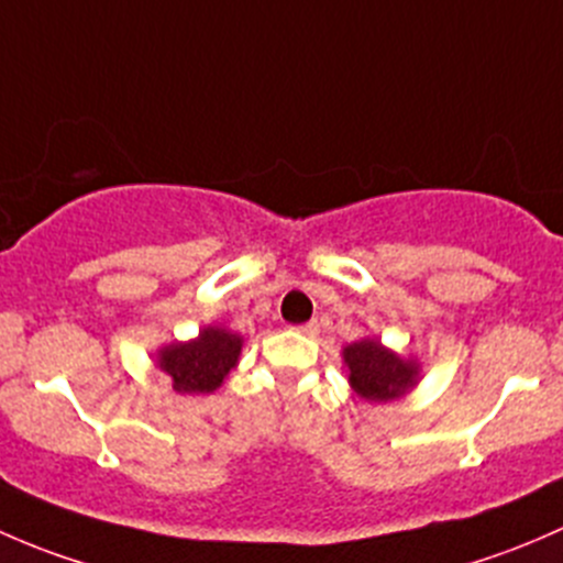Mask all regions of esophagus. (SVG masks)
Listing matches in <instances>:
<instances>
[{
	"mask_svg": "<svg viewBox=\"0 0 563 563\" xmlns=\"http://www.w3.org/2000/svg\"><path fill=\"white\" fill-rule=\"evenodd\" d=\"M298 333H303V335H317L320 333V324H317V320H311V322H303V324H298Z\"/></svg>",
	"mask_w": 563,
	"mask_h": 563,
	"instance_id": "esophagus-1",
	"label": "esophagus"
}]
</instances>
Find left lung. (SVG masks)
<instances>
[{
	"mask_svg": "<svg viewBox=\"0 0 563 563\" xmlns=\"http://www.w3.org/2000/svg\"><path fill=\"white\" fill-rule=\"evenodd\" d=\"M344 363L350 368V385L363 401H393L417 385L420 366L404 361L382 346L379 339H363L344 346Z\"/></svg>",
	"mask_w": 563,
	"mask_h": 563,
	"instance_id": "obj_1",
	"label": "left lung"
}]
</instances>
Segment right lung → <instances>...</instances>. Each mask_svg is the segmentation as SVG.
I'll return each instance as SVG.
<instances>
[{
	"instance_id": "1",
	"label": "right lung",
	"mask_w": 563,
	"mask_h": 563,
	"mask_svg": "<svg viewBox=\"0 0 563 563\" xmlns=\"http://www.w3.org/2000/svg\"><path fill=\"white\" fill-rule=\"evenodd\" d=\"M243 339L224 328H202L192 341H176L156 352V366L173 379L181 396L213 393L241 357Z\"/></svg>"
}]
</instances>
